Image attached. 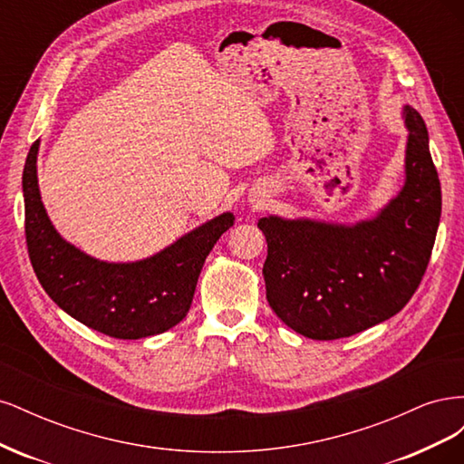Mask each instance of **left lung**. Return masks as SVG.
Masks as SVG:
<instances>
[{"mask_svg":"<svg viewBox=\"0 0 464 464\" xmlns=\"http://www.w3.org/2000/svg\"><path fill=\"white\" fill-rule=\"evenodd\" d=\"M404 186L377 217L356 224L259 218L266 237V302L314 341L366 331L409 304L441 217V186L422 116L404 106Z\"/></svg>","mask_w":464,"mask_h":464,"instance_id":"left-lung-1","label":"left lung"}]
</instances>
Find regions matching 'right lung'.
<instances>
[{
  "mask_svg": "<svg viewBox=\"0 0 464 464\" xmlns=\"http://www.w3.org/2000/svg\"><path fill=\"white\" fill-rule=\"evenodd\" d=\"M34 141L23 170L24 234L42 288L65 314L114 339H145L172 329L193 302L203 263L234 224L222 213L152 257L133 263L94 259L65 242L40 199Z\"/></svg>",
  "mask_w": 464,
  "mask_h": 464,
  "instance_id": "right-lung-1",
  "label": "right lung"
}]
</instances>
